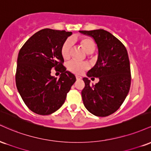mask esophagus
<instances>
[{"mask_svg": "<svg viewBox=\"0 0 151 151\" xmlns=\"http://www.w3.org/2000/svg\"><path fill=\"white\" fill-rule=\"evenodd\" d=\"M76 79H77V80H79V79H81V77H80V76L76 75Z\"/></svg>", "mask_w": 151, "mask_h": 151, "instance_id": "obj_1", "label": "esophagus"}]
</instances>
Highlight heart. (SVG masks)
Instances as JSON below:
<instances>
[{"instance_id": "obj_1", "label": "heart", "mask_w": 151, "mask_h": 151, "mask_svg": "<svg viewBox=\"0 0 151 151\" xmlns=\"http://www.w3.org/2000/svg\"><path fill=\"white\" fill-rule=\"evenodd\" d=\"M80 42L87 53H92L96 49V45L91 39L89 37H82ZM74 40L72 38H68L64 42L61 48V53L65 60L70 59L72 53ZM89 68V65L86 62H79L77 60H72L67 65V69L72 73L81 74L84 71Z\"/></svg>"}]
</instances>
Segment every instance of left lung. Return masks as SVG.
<instances>
[{"label": "left lung", "instance_id": "1", "mask_svg": "<svg viewBox=\"0 0 151 151\" xmlns=\"http://www.w3.org/2000/svg\"><path fill=\"white\" fill-rule=\"evenodd\" d=\"M79 32L92 37L99 49L97 62L87 76L99 78V81L93 85L88 78H83V103L93 115L108 116L120 108L129 91L131 75L127 50L119 39L104 30Z\"/></svg>", "mask_w": 151, "mask_h": 151}]
</instances>
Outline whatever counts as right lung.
Instances as JSON below:
<instances>
[{
	"label": "right lung",
	"instance_id": "right-lung-1",
	"mask_svg": "<svg viewBox=\"0 0 151 151\" xmlns=\"http://www.w3.org/2000/svg\"><path fill=\"white\" fill-rule=\"evenodd\" d=\"M72 32L45 28L26 41L18 53L15 82L24 103L34 113L49 115L65 103L75 82L73 74L66 71L61 53L62 45ZM61 72L59 79L51 70Z\"/></svg>",
	"mask_w": 151,
	"mask_h": 151
}]
</instances>
